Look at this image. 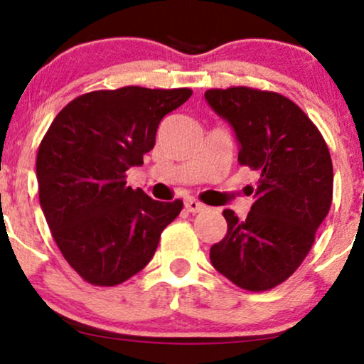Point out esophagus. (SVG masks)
I'll use <instances>...</instances> for the list:
<instances>
[{"instance_id": "obj_1", "label": "esophagus", "mask_w": 364, "mask_h": 364, "mask_svg": "<svg viewBox=\"0 0 364 364\" xmlns=\"http://www.w3.org/2000/svg\"><path fill=\"white\" fill-rule=\"evenodd\" d=\"M186 208H187L188 212H192V213H198V212H202L203 208H205V205H203L202 202L196 200V198H187V200H186Z\"/></svg>"}]
</instances>
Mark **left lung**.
Segmentation results:
<instances>
[{
  "mask_svg": "<svg viewBox=\"0 0 364 364\" xmlns=\"http://www.w3.org/2000/svg\"><path fill=\"white\" fill-rule=\"evenodd\" d=\"M205 99L235 131L238 164L258 173L245 220L223 210L227 235L210 248V262L243 290H272L301 265L330 210V151L311 119L282 94L238 86L208 89Z\"/></svg>",
  "mask_w": 364,
  "mask_h": 364,
  "instance_id": "obj_1",
  "label": "left lung"
}]
</instances>
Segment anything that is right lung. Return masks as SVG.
Listing matches in <instances>:
<instances>
[{
	"instance_id": "obj_1",
	"label": "right lung",
	"mask_w": 364,
	"mask_h": 364,
	"mask_svg": "<svg viewBox=\"0 0 364 364\" xmlns=\"http://www.w3.org/2000/svg\"><path fill=\"white\" fill-rule=\"evenodd\" d=\"M192 89L126 86L73 99L54 117L36 157L39 203L63 257L82 280L114 287L151 262L182 200L159 202L126 186L166 114Z\"/></svg>"
}]
</instances>
